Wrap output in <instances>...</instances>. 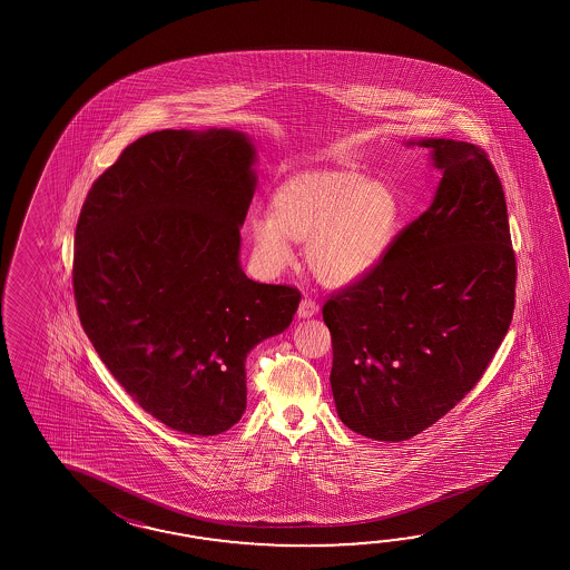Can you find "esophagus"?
<instances>
[{
	"instance_id": "esophagus-1",
	"label": "esophagus",
	"mask_w": 570,
	"mask_h": 570,
	"mask_svg": "<svg viewBox=\"0 0 570 570\" xmlns=\"http://www.w3.org/2000/svg\"><path fill=\"white\" fill-rule=\"evenodd\" d=\"M317 309H320V305L314 302V299H309V297H305L299 303V307H297V315L299 317H312V315L317 314Z\"/></svg>"
}]
</instances>
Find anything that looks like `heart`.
Listing matches in <instances>:
<instances>
[{
  "label": "heart",
  "mask_w": 570,
  "mask_h": 570,
  "mask_svg": "<svg viewBox=\"0 0 570 570\" xmlns=\"http://www.w3.org/2000/svg\"><path fill=\"white\" fill-rule=\"evenodd\" d=\"M403 224V202L391 183L352 167L302 170L271 195L268 218L250 219L258 258L287 267L291 243H305V265L326 287H348L375 271Z\"/></svg>",
  "instance_id": "heart-1"
}]
</instances>
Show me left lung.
<instances>
[{
    "mask_svg": "<svg viewBox=\"0 0 570 570\" xmlns=\"http://www.w3.org/2000/svg\"><path fill=\"white\" fill-rule=\"evenodd\" d=\"M420 146L442 173L432 206L322 307L340 420L383 442L424 432L473 391L515 307L508 204L489 155L444 138Z\"/></svg>",
    "mask_w": 570,
    "mask_h": 570,
    "instance_id": "obj_1",
    "label": "left lung"
}]
</instances>
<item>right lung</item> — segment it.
I'll use <instances>...</instances> for the list:
<instances>
[{"label":"right lung","mask_w":570,"mask_h":570,"mask_svg":"<svg viewBox=\"0 0 570 570\" xmlns=\"http://www.w3.org/2000/svg\"><path fill=\"white\" fill-rule=\"evenodd\" d=\"M255 148L232 130H160L97 177L75 230L77 314L146 413L214 436L246 410V354L289 326L302 293L244 275Z\"/></svg>","instance_id":"obj_1"}]
</instances>
